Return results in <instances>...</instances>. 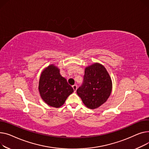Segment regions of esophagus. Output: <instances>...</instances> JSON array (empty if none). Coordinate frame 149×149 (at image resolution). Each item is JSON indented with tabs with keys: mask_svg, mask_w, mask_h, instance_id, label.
Here are the masks:
<instances>
[{
	"mask_svg": "<svg viewBox=\"0 0 149 149\" xmlns=\"http://www.w3.org/2000/svg\"><path fill=\"white\" fill-rule=\"evenodd\" d=\"M72 87H73V88L74 90V91L75 92L76 91V90H77V85H74L72 86Z\"/></svg>",
	"mask_w": 149,
	"mask_h": 149,
	"instance_id": "esophagus-1",
	"label": "esophagus"
}]
</instances>
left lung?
I'll use <instances>...</instances> for the list:
<instances>
[{
	"mask_svg": "<svg viewBox=\"0 0 149 149\" xmlns=\"http://www.w3.org/2000/svg\"><path fill=\"white\" fill-rule=\"evenodd\" d=\"M112 86L111 79L106 68L96 63L85 68L83 84L76 92L85 105L93 109L108 100Z\"/></svg>",
	"mask_w": 149,
	"mask_h": 149,
	"instance_id": "obj_1",
	"label": "left lung"
}]
</instances>
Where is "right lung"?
Here are the masks:
<instances>
[{
	"label": "right lung",
	"instance_id": "1",
	"mask_svg": "<svg viewBox=\"0 0 149 149\" xmlns=\"http://www.w3.org/2000/svg\"><path fill=\"white\" fill-rule=\"evenodd\" d=\"M38 90L42 99L48 105L59 108L74 90L59 73V69L54 64L49 65L41 73Z\"/></svg>",
	"mask_w": 149,
	"mask_h": 149
}]
</instances>
